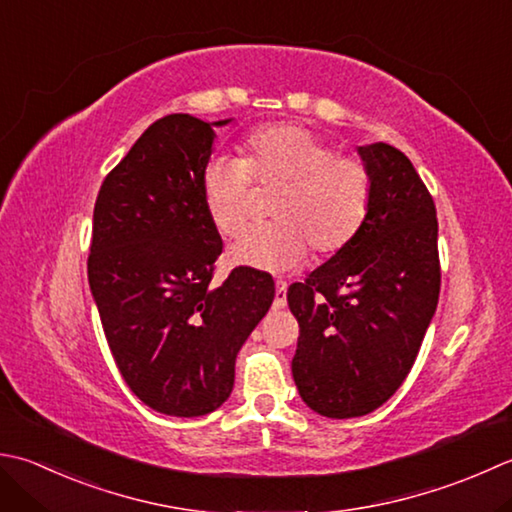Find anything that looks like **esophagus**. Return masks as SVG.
I'll return each instance as SVG.
<instances>
[{"label": "esophagus", "instance_id": "34e87169", "mask_svg": "<svg viewBox=\"0 0 512 512\" xmlns=\"http://www.w3.org/2000/svg\"><path fill=\"white\" fill-rule=\"evenodd\" d=\"M286 282H277L275 284V302H273V308H284L286 306Z\"/></svg>", "mask_w": 512, "mask_h": 512}]
</instances>
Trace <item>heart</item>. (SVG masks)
<instances>
[{
  "instance_id": "heart-1",
  "label": "heart",
  "mask_w": 512,
  "mask_h": 512,
  "mask_svg": "<svg viewBox=\"0 0 512 512\" xmlns=\"http://www.w3.org/2000/svg\"><path fill=\"white\" fill-rule=\"evenodd\" d=\"M253 184L277 190L270 204L275 224L248 228L228 248L233 266L284 273L302 264L308 248L319 257L344 250L362 230L373 177L357 157H339L322 137L297 124L255 130L242 159L210 157L199 188L210 224L233 237L246 224Z\"/></svg>"
}]
</instances>
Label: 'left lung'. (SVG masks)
Returning a JSON list of instances; mask_svg holds the SVG:
<instances>
[{
	"label": "left lung",
	"instance_id": "left-lung-1",
	"mask_svg": "<svg viewBox=\"0 0 512 512\" xmlns=\"http://www.w3.org/2000/svg\"><path fill=\"white\" fill-rule=\"evenodd\" d=\"M357 153L373 177L366 222L286 295L299 322L295 386L333 419L373 413L404 384L442 284L437 210L415 166L384 142Z\"/></svg>",
	"mask_w": 512,
	"mask_h": 512
}]
</instances>
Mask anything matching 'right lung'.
<instances>
[{
  "mask_svg": "<svg viewBox=\"0 0 512 512\" xmlns=\"http://www.w3.org/2000/svg\"><path fill=\"white\" fill-rule=\"evenodd\" d=\"M157 119L106 175L93 213L88 284L128 388L157 413L199 417L230 397L235 359L275 297L273 277L239 266L213 286L222 237L199 177L215 126Z\"/></svg>",
  "mask_w": 512,
  "mask_h": 512,
  "instance_id": "right-lung-1",
  "label": "right lung"
}]
</instances>
